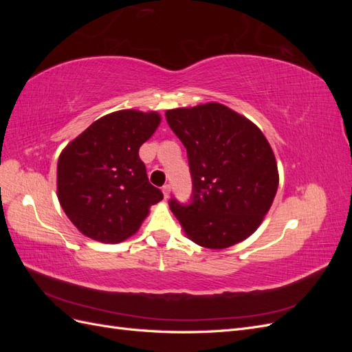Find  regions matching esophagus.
<instances>
[{"instance_id": "obj_1", "label": "esophagus", "mask_w": 352, "mask_h": 352, "mask_svg": "<svg viewBox=\"0 0 352 352\" xmlns=\"http://www.w3.org/2000/svg\"><path fill=\"white\" fill-rule=\"evenodd\" d=\"M162 190H163V195H164V198L167 199V198H168V195H170V185H164Z\"/></svg>"}]
</instances>
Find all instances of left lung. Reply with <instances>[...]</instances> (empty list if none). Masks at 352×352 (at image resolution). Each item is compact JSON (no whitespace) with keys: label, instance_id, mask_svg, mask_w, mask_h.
<instances>
[{"label":"left lung","instance_id":"8db88e82","mask_svg":"<svg viewBox=\"0 0 352 352\" xmlns=\"http://www.w3.org/2000/svg\"><path fill=\"white\" fill-rule=\"evenodd\" d=\"M186 148L194 192L189 206L170 199L185 235L225 250L258 229L279 186V170L260 127L220 102L166 111Z\"/></svg>","mask_w":352,"mask_h":352}]
</instances>
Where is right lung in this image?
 Returning a JSON list of instances; mask_svg holds the SVG:
<instances>
[{
    "instance_id": "right-lung-1",
    "label": "right lung",
    "mask_w": 352,
    "mask_h": 352,
    "mask_svg": "<svg viewBox=\"0 0 352 352\" xmlns=\"http://www.w3.org/2000/svg\"><path fill=\"white\" fill-rule=\"evenodd\" d=\"M162 122L158 111L119 110L102 116L69 142L57 164V197L80 233L102 243L140 230L163 192L148 182L140 146Z\"/></svg>"
}]
</instances>
